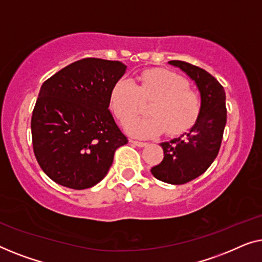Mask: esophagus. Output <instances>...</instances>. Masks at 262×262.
Wrapping results in <instances>:
<instances>
[{
    "instance_id": "esophagus-1",
    "label": "esophagus",
    "mask_w": 262,
    "mask_h": 262,
    "mask_svg": "<svg viewBox=\"0 0 262 262\" xmlns=\"http://www.w3.org/2000/svg\"><path fill=\"white\" fill-rule=\"evenodd\" d=\"M130 142L133 143V145L138 146V147H143L147 145V142H143V141H136V140H130Z\"/></svg>"
}]
</instances>
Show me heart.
<instances>
[{
  "instance_id": "heart-1",
  "label": "heart",
  "mask_w": 262,
  "mask_h": 262,
  "mask_svg": "<svg viewBox=\"0 0 262 262\" xmlns=\"http://www.w3.org/2000/svg\"><path fill=\"white\" fill-rule=\"evenodd\" d=\"M154 99L148 118L130 119L139 108L141 100ZM112 112L121 122H126V130L138 138H149L165 130L167 135H179L196 123L202 110V98L189 89L183 77L166 70H149L140 75L134 83L119 79L109 95Z\"/></svg>"
}]
</instances>
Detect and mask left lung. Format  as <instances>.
Segmentation results:
<instances>
[{"label":"left lung","instance_id":"obj_1","mask_svg":"<svg viewBox=\"0 0 262 262\" xmlns=\"http://www.w3.org/2000/svg\"><path fill=\"white\" fill-rule=\"evenodd\" d=\"M186 73L201 93L202 110L193 127L171 141L160 143L164 159L150 168L164 183L180 185L206 171L219 154L227 123L226 93L215 77L186 61H168Z\"/></svg>","mask_w":262,"mask_h":262}]
</instances>
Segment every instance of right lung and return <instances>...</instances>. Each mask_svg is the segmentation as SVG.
Listing matches in <instances>:
<instances>
[{"instance_id":"right-lung-1","label":"right lung","mask_w":262,"mask_h":262,"mask_svg":"<svg viewBox=\"0 0 262 262\" xmlns=\"http://www.w3.org/2000/svg\"><path fill=\"white\" fill-rule=\"evenodd\" d=\"M127 66L84 58L45 80L33 109V150L53 182L75 190L93 187L128 142L109 110L110 90Z\"/></svg>"}]
</instances>
